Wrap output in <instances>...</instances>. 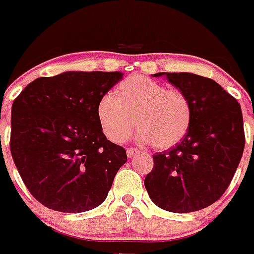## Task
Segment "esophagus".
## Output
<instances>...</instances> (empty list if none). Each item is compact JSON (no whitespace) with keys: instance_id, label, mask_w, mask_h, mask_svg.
<instances>
[{"instance_id":"1","label":"esophagus","mask_w":254,"mask_h":254,"mask_svg":"<svg viewBox=\"0 0 254 254\" xmlns=\"http://www.w3.org/2000/svg\"><path fill=\"white\" fill-rule=\"evenodd\" d=\"M138 153V150L137 149H134V147H129V149H127V157L130 158V157H133V155H135Z\"/></svg>"}]
</instances>
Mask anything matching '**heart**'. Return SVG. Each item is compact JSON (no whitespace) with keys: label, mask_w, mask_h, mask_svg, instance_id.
Returning a JSON list of instances; mask_svg holds the SVG:
<instances>
[{"label":"heart","mask_w":254,"mask_h":254,"mask_svg":"<svg viewBox=\"0 0 254 254\" xmlns=\"http://www.w3.org/2000/svg\"><path fill=\"white\" fill-rule=\"evenodd\" d=\"M117 97L105 93L96 107L97 121L108 139L121 143L129 138L137 124L139 139L158 149L177 145L192 123V105L189 96L177 88L133 75L121 81Z\"/></svg>","instance_id":"1"}]
</instances>
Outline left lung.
<instances>
[{
  "mask_svg": "<svg viewBox=\"0 0 254 254\" xmlns=\"http://www.w3.org/2000/svg\"><path fill=\"white\" fill-rule=\"evenodd\" d=\"M166 77L189 96L192 123L178 145L153 155L145 187L165 211L193 212L219 200L231 185L245 146L243 113L237 100L212 79L189 72Z\"/></svg>",
  "mask_w": 254,
  "mask_h": 254,
  "instance_id": "obj_1",
  "label": "left lung"
}]
</instances>
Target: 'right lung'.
<instances>
[{
  "mask_svg": "<svg viewBox=\"0 0 254 254\" xmlns=\"http://www.w3.org/2000/svg\"><path fill=\"white\" fill-rule=\"evenodd\" d=\"M121 72H64L38 77L11 107L10 151L30 193L59 212H85L105 199L123 146L107 139L96 107Z\"/></svg>",
  "mask_w": 254,
  "mask_h": 254,
  "instance_id": "add662e5",
  "label": "right lung"
}]
</instances>
